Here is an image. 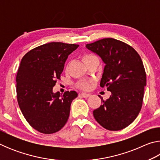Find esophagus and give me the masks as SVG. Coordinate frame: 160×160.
Listing matches in <instances>:
<instances>
[{
	"label": "esophagus",
	"mask_w": 160,
	"mask_h": 160,
	"mask_svg": "<svg viewBox=\"0 0 160 160\" xmlns=\"http://www.w3.org/2000/svg\"><path fill=\"white\" fill-rule=\"evenodd\" d=\"M80 95L81 97H84V98H88V97H89L90 96V94H87V93H80Z\"/></svg>",
	"instance_id": "esophagus-1"
}]
</instances>
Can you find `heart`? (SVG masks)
<instances>
[{
    "label": "heart",
    "mask_w": 160,
    "mask_h": 160,
    "mask_svg": "<svg viewBox=\"0 0 160 160\" xmlns=\"http://www.w3.org/2000/svg\"><path fill=\"white\" fill-rule=\"evenodd\" d=\"M94 56H95L92 53H86L85 55L82 56V61H84V63H85V62H86L87 61L90 60V58H93ZM90 81L84 80L78 84V87L81 89H83V90H88V89H89V88H90Z\"/></svg>",
    "instance_id": "b5f03b06"
}]
</instances>
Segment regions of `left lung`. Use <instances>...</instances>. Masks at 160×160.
Masks as SVG:
<instances>
[{"instance_id": "1", "label": "left lung", "mask_w": 160, "mask_h": 160, "mask_svg": "<svg viewBox=\"0 0 160 160\" xmlns=\"http://www.w3.org/2000/svg\"><path fill=\"white\" fill-rule=\"evenodd\" d=\"M105 63L100 82L112 92L109 99L93 111L95 120L109 131L129 126L141 109L146 72L139 54L131 46L113 38H104L86 45Z\"/></svg>"}]
</instances>
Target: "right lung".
<instances>
[{"label": "right lung", "mask_w": 160, "mask_h": 160, "mask_svg": "<svg viewBox=\"0 0 160 160\" xmlns=\"http://www.w3.org/2000/svg\"><path fill=\"white\" fill-rule=\"evenodd\" d=\"M78 44L51 42L28 51L16 76L17 99L22 113L32 128L42 133L58 132L66 123L75 91L53 92L69 54Z\"/></svg>", "instance_id": "right-lung-1"}]
</instances>
